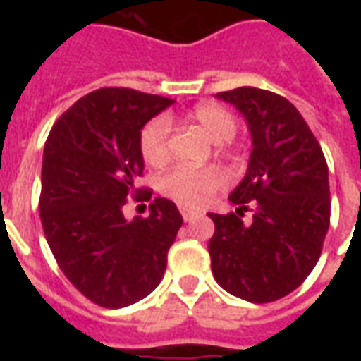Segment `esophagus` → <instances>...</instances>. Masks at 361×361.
<instances>
[{"label":"esophagus","mask_w":361,"mask_h":361,"mask_svg":"<svg viewBox=\"0 0 361 361\" xmlns=\"http://www.w3.org/2000/svg\"><path fill=\"white\" fill-rule=\"evenodd\" d=\"M180 212H181V216H183V220H185V222H191V220L197 219V214H199V212L191 211V209H185V207H183V209H180Z\"/></svg>","instance_id":"esophagus-1"}]
</instances>
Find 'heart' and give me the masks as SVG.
I'll list each match as a JSON object with an SVG mask.
<instances>
[{
    "label": "heart",
    "instance_id": "heart-1",
    "mask_svg": "<svg viewBox=\"0 0 361 361\" xmlns=\"http://www.w3.org/2000/svg\"><path fill=\"white\" fill-rule=\"evenodd\" d=\"M188 118L203 129L212 141L219 142V150H226L230 139L235 133V119L230 111L214 102H203L189 111ZM170 121L164 116L152 118L141 129L139 150L142 160L152 168L164 166L170 157ZM226 173L216 166H178L162 176L160 191L176 203L191 209H201L211 203V199L226 185Z\"/></svg>",
    "mask_w": 361,
    "mask_h": 361
}]
</instances>
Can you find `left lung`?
<instances>
[{
  "mask_svg": "<svg viewBox=\"0 0 361 361\" xmlns=\"http://www.w3.org/2000/svg\"><path fill=\"white\" fill-rule=\"evenodd\" d=\"M234 104L253 139L250 168L232 191L235 212L209 216L212 274L232 295L276 302L317 265L329 222V168L302 114L284 96L255 87L216 94ZM251 210L254 220L243 222Z\"/></svg>",
  "mask_w": 361,
  "mask_h": 361,
  "instance_id": "1",
  "label": "left lung"
}]
</instances>
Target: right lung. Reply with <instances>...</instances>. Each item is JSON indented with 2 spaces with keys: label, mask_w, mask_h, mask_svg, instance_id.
I'll list each match as a JSON object with an SVG mask.
<instances>
[{
  "label": "right lung",
  "mask_w": 361,
  "mask_h": 361,
  "mask_svg": "<svg viewBox=\"0 0 361 361\" xmlns=\"http://www.w3.org/2000/svg\"><path fill=\"white\" fill-rule=\"evenodd\" d=\"M172 98L104 87L79 98L44 145L40 220L59 269L85 298L119 310L164 276L168 250L183 224L178 207L157 197L147 219L126 220L129 199L149 201L139 135Z\"/></svg>",
  "instance_id": "obj_1"
}]
</instances>
